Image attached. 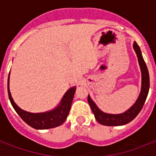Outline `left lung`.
<instances>
[{
	"label": "left lung",
	"instance_id": "left-lung-1",
	"mask_svg": "<svg viewBox=\"0 0 156 156\" xmlns=\"http://www.w3.org/2000/svg\"><path fill=\"white\" fill-rule=\"evenodd\" d=\"M133 48L135 50L136 54L138 56V62H139L141 71H142V90H141L139 97L135 102V104H133L128 111H126L124 113L116 115V114L104 113L102 111H100L97 108V106L95 105V103L91 100L90 96H88L87 100L88 103L90 104V108L95 115V119L101 125L107 126H118L126 125V124L130 122L131 121H133V119L138 116V114L140 112L143 105H144L146 99L147 97L149 87H150L149 73H148L147 65H146L143 56H142V53H141L140 48L136 42L133 43Z\"/></svg>",
	"mask_w": 156,
	"mask_h": 156
}]
</instances>
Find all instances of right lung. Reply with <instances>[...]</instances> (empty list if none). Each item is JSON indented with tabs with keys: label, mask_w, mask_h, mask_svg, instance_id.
<instances>
[{
	"label": "right lung",
	"mask_w": 156,
	"mask_h": 156,
	"mask_svg": "<svg viewBox=\"0 0 156 156\" xmlns=\"http://www.w3.org/2000/svg\"><path fill=\"white\" fill-rule=\"evenodd\" d=\"M9 78L8 94L11 104L13 107L16 112L27 125L37 129H46L54 128L56 126H61V124L65 122L70 110L71 104L73 101L76 90L75 87L70 88L66 93V95H64L63 99L61 100V104L56 109H54L53 111L48 112L44 113H30V112L22 110L14 103L13 98L11 96L9 88Z\"/></svg>",
	"instance_id": "add662e5"
}]
</instances>
